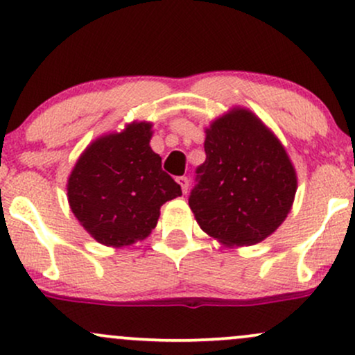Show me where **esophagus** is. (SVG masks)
<instances>
[{"label": "esophagus", "mask_w": 355, "mask_h": 355, "mask_svg": "<svg viewBox=\"0 0 355 355\" xmlns=\"http://www.w3.org/2000/svg\"><path fill=\"white\" fill-rule=\"evenodd\" d=\"M177 182L180 183L183 193H187V191H189V178H187V177H178Z\"/></svg>", "instance_id": "34e87169"}]
</instances>
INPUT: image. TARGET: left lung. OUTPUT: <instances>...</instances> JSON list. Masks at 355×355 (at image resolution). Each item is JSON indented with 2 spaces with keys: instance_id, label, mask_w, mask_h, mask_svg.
Instances as JSON below:
<instances>
[{
  "instance_id": "1",
  "label": "left lung",
  "mask_w": 355,
  "mask_h": 355,
  "mask_svg": "<svg viewBox=\"0 0 355 355\" xmlns=\"http://www.w3.org/2000/svg\"><path fill=\"white\" fill-rule=\"evenodd\" d=\"M207 160L189 205L200 229L225 247L266 240L291 214L297 173L285 146L248 108L234 107L205 128Z\"/></svg>"
}]
</instances>
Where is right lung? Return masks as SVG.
Listing matches in <instances>:
<instances>
[{"mask_svg":"<svg viewBox=\"0 0 355 355\" xmlns=\"http://www.w3.org/2000/svg\"><path fill=\"white\" fill-rule=\"evenodd\" d=\"M150 121H132L105 133L80 155L68 177V203L80 225L98 243L125 247L157 227L160 207L182 189L162 170L150 146Z\"/></svg>","mask_w":355,"mask_h":355,"instance_id":"1","label":"right lung"}]
</instances>
